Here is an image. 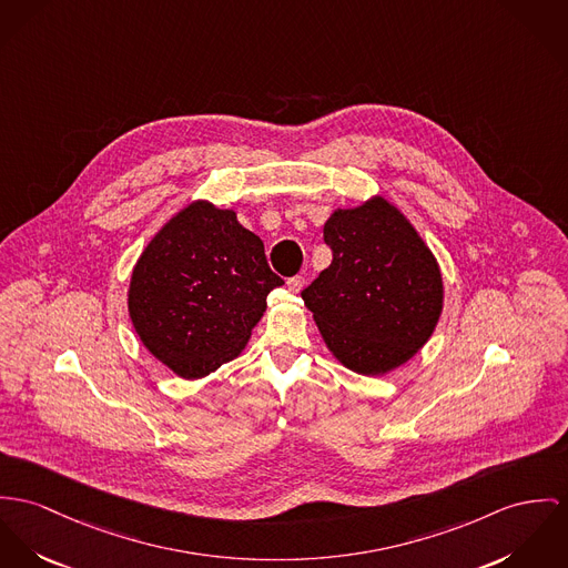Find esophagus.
<instances>
[{
  "label": "esophagus",
  "instance_id": "1",
  "mask_svg": "<svg viewBox=\"0 0 568 568\" xmlns=\"http://www.w3.org/2000/svg\"><path fill=\"white\" fill-rule=\"evenodd\" d=\"M303 285H305V276H301V274L287 278V287H290V292H294V294H298V292L303 290Z\"/></svg>",
  "mask_w": 568,
  "mask_h": 568
}]
</instances>
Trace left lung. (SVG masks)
<instances>
[{"label": "left lung", "mask_w": 568, "mask_h": 568, "mask_svg": "<svg viewBox=\"0 0 568 568\" xmlns=\"http://www.w3.org/2000/svg\"><path fill=\"white\" fill-rule=\"evenodd\" d=\"M333 262L303 290L331 352L378 376L406 363L437 326L443 283L410 222L385 199L337 210L324 224Z\"/></svg>", "instance_id": "8db88e82"}]
</instances>
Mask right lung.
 I'll return each instance as SVG.
<instances>
[{"label":"right lung","instance_id":"obj_1","mask_svg":"<svg viewBox=\"0 0 568 568\" xmlns=\"http://www.w3.org/2000/svg\"><path fill=\"white\" fill-rule=\"evenodd\" d=\"M283 283L235 212L192 203L144 248L133 267L130 315L142 344L183 378L235 358Z\"/></svg>","mask_w":568,"mask_h":568}]
</instances>
